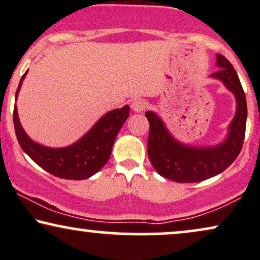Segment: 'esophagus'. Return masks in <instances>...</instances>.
Here are the masks:
<instances>
[{
	"label": "esophagus",
	"mask_w": 260,
	"mask_h": 260,
	"mask_svg": "<svg viewBox=\"0 0 260 260\" xmlns=\"http://www.w3.org/2000/svg\"><path fill=\"white\" fill-rule=\"evenodd\" d=\"M145 108H146V102L144 99L137 98L132 102V109L136 112H142L145 110Z\"/></svg>",
	"instance_id": "esophagus-1"
}]
</instances>
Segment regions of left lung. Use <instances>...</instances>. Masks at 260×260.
<instances>
[{
    "mask_svg": "<svg viewBox=\"0 0 260 260\" xmlns=\"http://www.w3.org/2000/svg\"><path fill=\"white\" fill-rule=\"evenodd\" d=\"M220 69L212 77L223 81L236 96L237 109L229 127V134L214 148H192L178 143L166 129L164 122L154 112L146 111L149 120L148 155L158 174L177 183H198L217 176L236 160L246 133V95L235 69L224 55L217 54Z\"/></svg>",
    "mask_w": 260,
    "mask_h": 260,
    "instance_id": "1",
    "label": "left lung"
}]
</instances>
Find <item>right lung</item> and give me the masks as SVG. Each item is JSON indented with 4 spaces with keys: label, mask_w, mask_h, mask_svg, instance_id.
Returning <instances> with one entry per match:
<instances>
[{
    "label": "right lung",
    "mask_w": 260,
    "mask_h": 260,
    "mask_svg": "<svg viewBox=\"0 0 260 260\" xmlns=\"http://www.w3.org/2000/svg\"><path fill=\"white\" fill-rule=\"evenodd\" d=\"M27 73V71H26ZM25 73L18 86L15 99L23 83ZM129 116V106L116 109L104 115L92 129L79 142L61 149H52L32 142L21 127L18 118L17 106H14L13 121L17 139L21 149L41 168L62 179L82 180L92 177L104 167L110 158L112 145L118 131Z\"/></svg>",
    "instance_id": "add662e5"
}]
</instances>
